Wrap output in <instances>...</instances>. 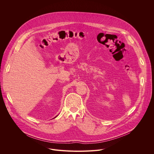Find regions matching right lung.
Listing matches in <instances>:
<instances>
[{"instance_id": "add662e5", "label": "right lung", "mask_w": 154, "mask_h": 154, "mask_svg": "<svg viewBox=\"0 0 154 154\" xmlns=\"http://www.w3.org/2000/svg\"><path fill=\"white\" fill-rule=\"evenodd\" d=\"M57 116H58V115H57ZM57 116H56V117H54V119H55V118H56V117H57Z\"/></svg>"}]
</instances>
